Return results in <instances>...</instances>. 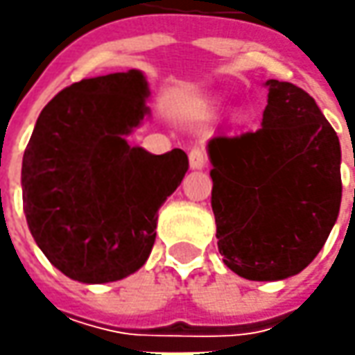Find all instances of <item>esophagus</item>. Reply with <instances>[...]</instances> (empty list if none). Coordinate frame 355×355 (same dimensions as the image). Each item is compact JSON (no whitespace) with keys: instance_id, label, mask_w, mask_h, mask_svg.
Wrapping results in <instances>:
<instances>
[{"instance_id":"1","label":"esophagus","mask_w":355,"mask_h":355,"mask_svg":"<svg viewBox=\"0 0 355 355\" xmlns=\"http://www.w3.org/2000/svg\"><path fill=\"white\" fill-rule=\"evenodd\" d=\"M205 164H207L205 152L201 148H191V152H189V166H191V170H203Z\"/></svg>"}]
</instances>
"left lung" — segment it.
<instances>
[{
  "label": "left lung",
  "instance_id": "8db88e82",
  "mask_svg": "<svg viewBox=\"0 0 355 355\" xmlns=\"http://www.w3.org/2000/svg\"><path fill=\"white\" fill-rule=\"evenodd\" d=\"M265 87L261 128L207 144L211 207L223 263L243 279L282 280L314 261L334 227L342 150L306 90Z\"/></svg>",
  "mask_w": 355,
  "mask_h": 355
}]
</instances>
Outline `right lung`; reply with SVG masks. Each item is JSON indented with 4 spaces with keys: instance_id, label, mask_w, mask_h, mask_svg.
<instances>
[{
    "instance_id": "obj_1",
    "label": "right lung",
    "mask_w": 355,
    "mask_h": 355,
    "mask_svg": "<svg viewBox=\"0 0 355 355\" xmlns=\"http://www.w3.org/2000/svg\"><path fill=\"white\" fill-rule=\"evenodd\" d=\"M142 71L83 78L41 110L23 154V211L39 249L69 279L103 284L148 261L157 209L189 162L126 136L150 116Z\"/></svg>"
}]
</instances>
